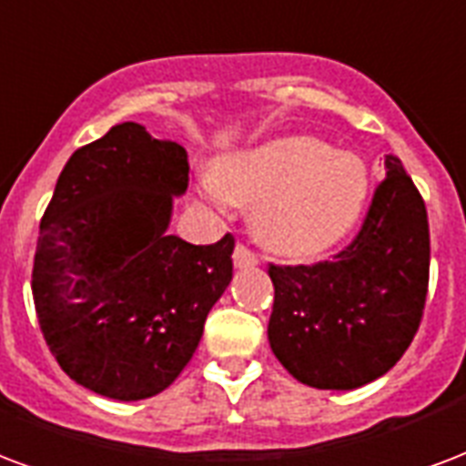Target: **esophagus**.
<instances>
[{
    "instance_id": "1",
    "label": "esophagus",
    "mask_w": 466,
    "mask_h": 466,
    "mask_svg": "<svg viewBox=\"0 0 466 466\" xmlns=\"http://www.w3.org/2000/svg\"><path fill=\"white\" fill-rule=\"evenodd\" d=\"M232 261H234V266H237V268H248V266L258 264L257 254H254L251 248L244 247V244H237V247H234Z\"/></svg>"
}]
</instances>
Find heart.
<instances>
[{
  "label": "heart",
  "instance_id": "1",
  "mask_svg": "<svg viewBox=\"0 0 466 466\" xmlns=\"http://www.w3.org/2000/svg\"><path fill=\"white\" fill-rule=\"evenodd\" d=\"M202 190L218 208L257 205L254 232L280 257H315L360 222L369 168L322 138L290 134L225 158L202 176Z\"/></svg>",
  "mask_w": 466,
  "mask_h": 466
}]
</instances>
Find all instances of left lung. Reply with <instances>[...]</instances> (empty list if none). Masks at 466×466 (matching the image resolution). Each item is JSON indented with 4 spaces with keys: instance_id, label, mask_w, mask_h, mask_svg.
<instances>
[{
    "instance_id": "left-lung-1",
    "label": "left lung",
    "mask_w": 466,
    "mask_h": 466,
    "mask_svg": "<svg viewBox=\"0 0 466 466\" xmlns=\"http://www.w3.org/2000/svg\"><path fill=\"white\" fill-rule=\"evenodd\" d=\"M361 232L332 261L273 266L268 342L290 376L312 389L351 390L403 357L420 325L431 232L418 187L386 156Z\"/></svg>"
}]
</instances>
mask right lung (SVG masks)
I'll use <instances>...</instances> for the list:
<instances>
[{"mask_svg": "<svg viewBox=\"0 0 466 466\" xmlns=\"http://www.w3.org/2000/svg\"><path fill=\"white\" fill-rule=\"evenodd\" d=\"M187 154L124 122L60 170L35 244L38 325L70 379L115 400L176 381L232 280L234 237L195 247L168 234Z\"/></svg>", "mask_w": 466, "mask_h": 466, "instance_id": "1", "label": "right lung"}]
</instances>
